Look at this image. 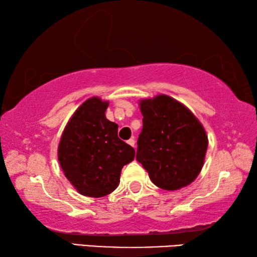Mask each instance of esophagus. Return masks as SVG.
I'll use <instances>...</instances> for the list:
<instances>
[{"label":"esophagus","instance_id":"34e87169","mask_svg":"<svg viewBox=\"0 0 257 257\" xmlns=\"http://www.w3.org/2000/svg\"><path fill=\"white\" fill-rule=\"evenodd\" d=\"M127 143H128V144H129L130 146L135 147V138H134V137H132V138H130V139H128Z\"/></svg>","mask_w":257,"mask_h":257}]
</instances>
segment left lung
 Masks as SVG:
<instances>
[{"label": "left lung", "instance_id": "obj_1", "mask_svg": "<svg viewBox=\"0 0 257 257\" xmlns=\"http://www.w3.org/2000/svg\"><path fill=\"white\" fill-rule=\"evenodd\" d=\"M143 129L136 159L152 182L165 190L191 184L201 172L207 150L202 123L184 104L168 95L139 103Z\"/></svg>", "mask_w": 257, "mask_h": 257}]
</instances>
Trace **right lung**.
Returning a JSON list of instances; mask_svg holds the SVG:
<instances>
[{
	"label": "right lung",
	"instance_id": "obj_1",
	"mask_svg": "<svg viewBox=\"0 0 257 257\" xmlns=\"http://www.w3.org/2000/svg\"><path fill=\"white\" fill-rule=\"evenodd\" d=\"M108 102L98 97L85 101L63 130L58 158L64 176L88 197H103L120 182L123 165L135 150L118 137V124L106 119Z\"/></svg>",
	"mask_w": 257,
	"mask_h": 257
}]
</instances>
